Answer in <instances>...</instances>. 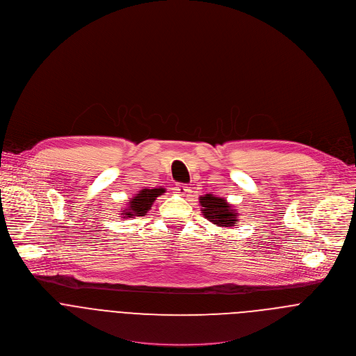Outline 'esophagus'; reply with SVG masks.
<instances>
[{
    "label": "esophagus",
    "mask_w": 356,
    "mask_h": 356,
    "mask_svg": "<svg viewBox=\"0 0 356 356\" xmlns=\"http://www.w3.org/2000/svg\"><path fill=\"white\" fill-rule=\"evenodd\" d=\"M177 192H178L179 195H186V193L189 192V188H188L185 184H178V185H177Z\"/></svg>",
    "instance_id": "obj_1"
}]
</instances>
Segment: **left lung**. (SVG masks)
I'll return each mask as SVG.
<instances>
[{
  "mask_svg": "<svg viewBox=\"0 0 356 356\" xmlns=\"http://www.w3.org/2000/svg\"><path fill=\"white\" fill-rule=\"evenodd\" d=\"M199 203L202 206L203 216L213 224L218 227H234L238 221V213L232 206L222 197L206 193L200 196Z\"/></svg>",
  "mask_w": 356,
  "mask_h": 356,
  "instance_id": "1",
  "label": "left lung"
}]
</instances>
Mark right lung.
I'll return each instance as SVG.
<instances>
[{
	"label": "right lung",
	"mask_w": 356,
	"mask_h": 356,
	"mask_svg": "<svg viewBox=\"0 0 356 356\" xmlns=\"http://www.w3.org/2000/svg\"><path fill=\"white\" fill-rule=\"evenodd\" d=\"M165 191L163 188H154V189H142L139 193H136L135 197H132L128 202V207L121 213L124 217H136V216H145L147 210L152 207L153 202L157 196L164 193Z\"/></svg>",
	"instance_id": "obj_1"
}]
</instances>
